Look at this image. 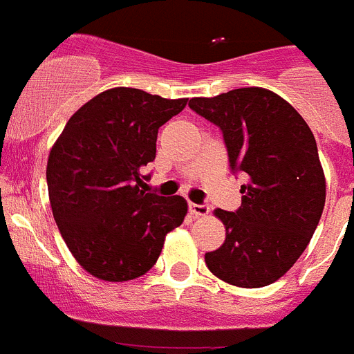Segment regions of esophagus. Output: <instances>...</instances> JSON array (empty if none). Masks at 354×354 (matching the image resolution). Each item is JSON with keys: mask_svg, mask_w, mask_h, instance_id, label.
Returning <instances> with one entry per match:
<instances>
[{"mask_svg": "<svg viewBox=\"0 0 354 354\" xmlns=\"http://www.w3.org/2000/svg\"><path fill=\"white\" fill-rule=\"evenodd\" d=\"M189 212H192L195 218H202V216H207L209 214V205L205 204H193L189 202Z\"/></svg>", "mask_w": 354, "mask_h": 354, "instance_id": "1", "label": "esophagus"}]
</instances>
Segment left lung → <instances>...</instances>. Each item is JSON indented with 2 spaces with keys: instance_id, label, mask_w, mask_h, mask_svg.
Listing matches in <instances>:
<instances>
[{
  "instance_id": "left-lung-1",
  "label": "left lung",
  "mask_w": 354,
  "mask_h": 354,
  "mask_svg": "<svg viewBox=\"0 0 354 354\" xmlns=\"http://www.w3.org/2000/svg\"><path fill=\"white\" fill-rule=\"evenodd\" d=\"M189 108L220 127L230 170L246 179L241 207L214 211L227 237L205 264L230 286H270L305 252L323 214L326 180L314 134L286 99L259 86L195 97Z\"/></svg>"
}]
</instances>
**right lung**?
<instances>
[{"label":"right lung","instance_id":"right-lung-1","mask_svg":"<svg viewBox=\"0 0 354 354\" xmlns=\"http://www.w3.org/2000/svg\"><path fill=\"white\" fill-rule=\"evenodd\" d=\"M186 104L138 88L106 90L68 118L53 145L46 170L53 216L92 277L126 282L145 274L184 221L186 200L145 193L142 168L154 161L159 127Z\"/></svg>","mask_w":354,"mask_h":354}]
</instances>
